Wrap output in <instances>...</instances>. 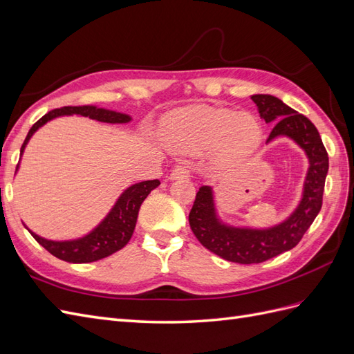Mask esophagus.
Here are the masks:
<instances>
[{"instance_id":"obj_1","label":"esophagus","mask_w":354,"mask_h":354,"mask_svg":"<svg viewBox=\"0 0 354 354\" xmlns=\"http://www.w3.org/2000/svg\"><path fill=\"white\" fill-rule=\"evenodd\" d=\"M189 175H192V167H189V166H176L174 170H171L170 178L171 179L188 178Z\"/></svg>"}]
</instances>
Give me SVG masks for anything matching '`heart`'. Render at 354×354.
Masks as SVG:
<instances>
[{"label": "heart", "instance_id": "b5f03b06", "mask_svg": "<svg viewBox=\"0 0 354 354\" xmlns=\"http://www.w3.org/2000/svg\"><path fill=\"white\" fill-rule=\"evenodd\" d=\"M162 136L175 149L203 152L216 148L221 156L241 160L261 140V127L254 116L211 106L185 107L170 113Z\"/></svg>", "mask_w": 354, "mask_h": 354}]
</instances>
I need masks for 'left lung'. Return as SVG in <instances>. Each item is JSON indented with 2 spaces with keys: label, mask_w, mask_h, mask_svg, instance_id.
<instances>
[{
  "label": "left lung",
  "mask_w": 354,
  "mask_h": 354,
  "mask_svg": "<svg viewBox=\"0 0 354 354\" xmlns=\"http://www.w3.org/2000/svg\"><path fill=\"white\" fill-rule=\"evenodd\" d=\"M260 116L275 122L268 142L277 136H288L304 148L310 158L301 205L288 220L268 230L233 229L218 223L214 212L212 192L201 187L188 215L189 227L205 248L224 260L241 265L261 263L281 252L295 248L319 215L323 205L324 180L329 170V157L315 125L279 98L268 94L252 95Z\"/></svg>",
  "instance_id": "1"
}]
</instances>
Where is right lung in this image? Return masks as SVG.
I'll return each instance as SVG.
<instances>
[{
  "label": "right lung",
  "instance_id": "right-lung-1",
  "mask_svg": "<svg viewBox=\"0 0 354 354\" xmlns=\"http://www.w3.org/2000/svg\"><path fill=\"white\" fill-rule=\"evenodd\" d=\"M71 113L88 116L91 120L109 124H121L130 121L129 115L106 111V109H97L94 106H66L61 109H53V111L41 116L40 120L31 127L22 143L21 153L24 152L25 145L28 143L30 138L39 127L53 120V118ZM158 185V179H151L127 188L122 196L118 198L113 209L106 216L104 221L100 224L94 232H91L82 239L68 242H53L37 236V234L32 232L30 233L44 250H48L50 252L52 256L68 261V263H89V261L104 259L127 245V242L130 241L134 232L142 202L147 198V196L152 189L157 188Z\"/></svg>",
  "mask_w": 354,
  "mask_h": 354
}]
</instances>
